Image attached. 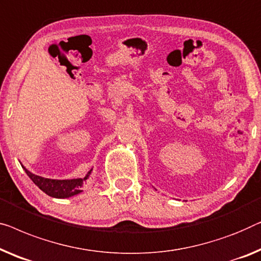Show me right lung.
<instances>
[{
  "mask_svg": "<svg viewBox=\"0 0 261 261\" xmlns=\"http://www.w3.org/2000/svg\"><path fill=\"white\" fill-rule=\"evenodd\" d=\"M23 167V166H22ZM23 169L27 173V175L33 180V182L40 188L41 191H43L44 193L48 194L53 198H59V199H65L70 198V196L76 195L81 193V187L86 184L87 179L89 177L90 172L85 176L84 179H73V180H53L47 179V177H42L39 175L33 174L28 169Z\"/></svg>",
  "mask_w": 261,
  "mask_h": 261,
  "instance_id": "right-lung-1",
  "label": "right lung"
}]
</instances>
